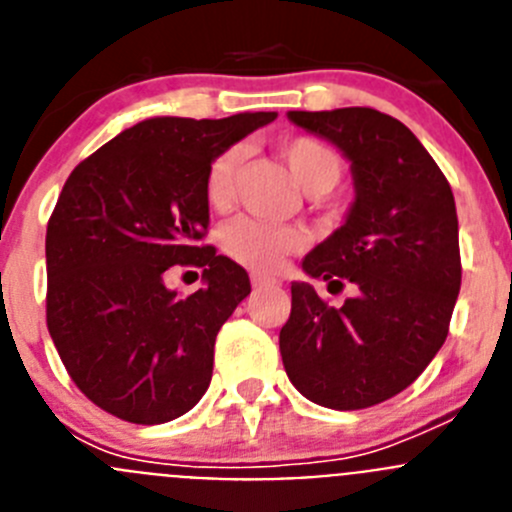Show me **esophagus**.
<instances>
[{
	"instance_id": "esophagus-1",
	"label": "esophagus",
	"mask_w": 512,
	"mask_h": 512,
	"mask_svg": "<svg viewBox=\"0 0 512 512\" xmlns=\"http://www.w3.org/2000/svg\"><path fill=\"white\" fill-rule=\"evenodd\" d=\"M251 284L253 287H269V284H277V282L269 277H264V274H251Z\"/></svg>"
}]
</instances>
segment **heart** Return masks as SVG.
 I'll return each mask as SVG.
<instances>
[{"label": "heart", "mask_w": 512, "mask_h": 512, "mask_svg": "<svg viewBox=\"0 0 512 512\" xmlns=\"http://www.w3.org/2000/svg\"><path fill=\"white\" fill-rule=\"evenodd\" d=\"M279 158L292 179L307 194H325L336 187L343 174V161L328 143L312 135H295L277 146ZM243 164V148L230 146L217 153L207 166L205 200L212 210H225L235 197V182ZM220 246L235 264L251 271H279L289 253L302 246V233L292 225H271L251 217H238L220 230Z\"/></svg>", "instance_id": "obj_1"}]
</instances>
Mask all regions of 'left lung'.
<instances>
[{
    "label": "left lung",
    "instance_id": "left-lung-1",
    "mask_svg": "<svg viewBox=\"0 0 512 512\" xmlns=\"http://www.w3.org/2000/svg\"><path fill=\"white\" fill-rule=\"evenodd\" d=\"M289 120L341 148L356 187L346 223L302 269L359 292L330 307L312 284H292L284 369L323 408H372L410 387L449 336L461 287L454 194L420 140L384 112L295 110Z\"/></svg>",
    "mask_w": 512,
    "mask_h": 512
}]
</instances>
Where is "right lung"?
<instances>
[{
	"mask_svg": "<svg viewBox=\"0 0 512 512\" xmlns=\"http://www.w3.org/2000/svg\"><path fill=\"white\" fill-rule=\"evenodd\" d=\"M274 117H151L66 179L45 233V320L66 372L97 408L158 425L207 392L217 330L251 282L205 246V174L217 153ZM171 265L202 268L206 287L171 293Z\"/></svg>",
	"mask_w": 512,
	"mask_h": 512,
	"instance_id": "right-lung-1",
	"label": "right lung"
}]
</instances>
